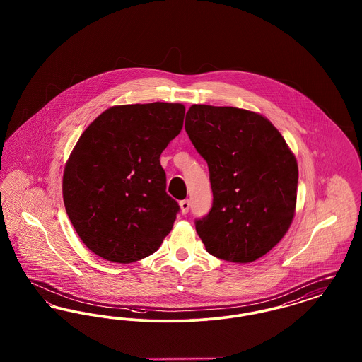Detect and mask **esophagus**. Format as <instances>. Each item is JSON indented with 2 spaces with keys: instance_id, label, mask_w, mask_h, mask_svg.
I'll return each instance as SVG.
<instances>
[{
  "instance_id": "34e87169",
  "label": "esophagus",
  "mask_w": 362,
  "mask_h": 362,
  "mask_svg": "<svg viewBox=\"0 0 362 362\" xmlns=\"http://www.w3.org/2000/svg\"><path fill=\"white\" fill-rule=\"evenodd\" d=\"M189 210V199H185L180 202V211L182 214H187Z\"/></svg>"
}]
</instances>
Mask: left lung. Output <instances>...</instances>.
Wrapping results in <instances>:
<instances>
[{
  "mask_svg": "<svg viewBox=\"0 0 362 362\" xmlns=\"http://www.w3.org/2000/svg\"><path fill=\"white\" fill-rule=\"evenodd\" d=\"M186 132L206 160L213 206L195 229L216 258L250 263L272 251L292 225L298 167L286 141L266 117L192 104Z\"/></svg>",
  "mask_w": 362,
  "mask_h": 362,
  "instance_id": "8db88e82",
  "label": "left lung"
}]
</instances>
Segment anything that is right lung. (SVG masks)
<instances>
[{
    "instance_id": "right-lung-1",
    "label": "right lung",
    "mask_w": 362,
    "mask_h": 362,
    "mask_svg": "<svg viewBox=\"0 0 362 362\" xmlns=\"http://www.w3.org/2000/svg\"><path fill=\"white\" fill-rule=\"evenodd\" d=\"M185 111L180 103L114 105L78 138L62 195L70 223L98 257L133 263L171 232L179 205L165 192L160 155L180 133Z\"/></svg>"
}]
</instances>
